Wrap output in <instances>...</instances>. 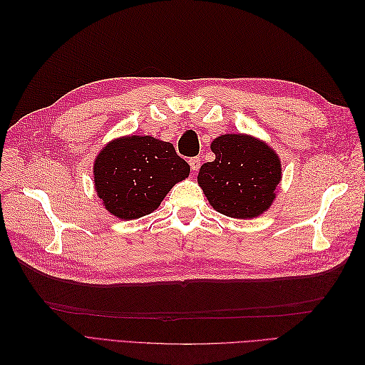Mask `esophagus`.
Listing matches in <instances>:
<instances>
[{
	"mask_svg": "<svg viewBox=\"0 0 365 365\" xmlns=\"http://www.w3.org/2000/svg\"><path fill=\"white\" fill-rule=\"evenodd\" d=\"M189 163H190V168H192V170H193V172H196L197 169L201 168V160L197 158V157H196V158H190V161H189Z\"/></svg>",
	"mask_w": 365,
	"mask_h": 365,
	"instance_id": "1",
	"label": "esophagus"
}]
</instances>
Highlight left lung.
Listing matches in <instances>:
<instances>
[{
	"instance_id": "obj_1",
	"label": "left lung",
	"mask_w": 365,
	"mask_h": 365,
	"mask_svg": "<svg viewBox=\"0 0 365 365\" xmlns=\"http://www.w3.org/2000/svg\"><path fill=\"white\" fill-rule=\"evenodd\" d=\"M215 160L204 163L197 184L216 212L252 219L267 212L282 180L280 158L267 143L245 134H225L212 143Z\"/></svg>"
}]
</instances>
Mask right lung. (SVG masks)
I'll use <instances>...</instances> for the list:
<instances>
[{"instance_id": "right-lung-1", "label": "right lung", "mask_w": 365, "mask_h": 365, "mask_svg": "<svg viewBox=\"0 0 365 365\" xmlns=\"http://www.w3.org/2000/svg\"><path fill=\"white\" fill-rule=\"evenodd\" d=\"M93 173L108 212L132 220L157 210L172 187L189 176L190 165L176 155L172 143L128 135L108 143Z\"/></svg>"}]
</instances>
